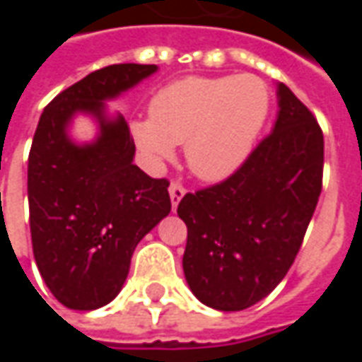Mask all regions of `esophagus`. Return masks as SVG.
<instances>
[{
  "instance_id": "1",
  "label": "esophagus",
  "mask_w": 362,
  "mask_h": 362,
  "mask_svg": "<svg viewBox=\"0 0 362 362\" xmlns=\"http://www.w3.org/2000/svg\"><path fill=\"white\" fill-rule=\"evenodd\" d=\"M168 194H170L173 209L176 211V207H178V204H180V199L184 197V194H186V188H184L182 184H178V182H173V184H170V188H168Z\"/></svg>"
}]
</instances>
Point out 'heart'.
Listing matches in <instances>:
<instances>
[{"instance_id":"obj_1","label":"heart","mask_w":362,"mask_h":362,"mask_svg":"<svg viewBox=\"0 0 362 362\" xmlns=\"http://www.w3.org/2000/svg\"><path fill=\"white\" fill-rule=\"evenodd\" d=\"M269 112V90L256 75L186 77L153 96L149 119L132 126L153 165L174 157L186 143V160L202 180L219 182L250 157Z\"/></svg>"}]
</instances>
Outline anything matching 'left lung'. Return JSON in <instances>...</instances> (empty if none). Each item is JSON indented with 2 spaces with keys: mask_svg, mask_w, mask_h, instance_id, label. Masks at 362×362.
<instances>
[{
  "mask_svg": "<svg viewBox=\"0 0 362 362\" xmlns=\"http://www.w3.org/2000/svg\"><path fill=\"white\" fill-rule=\"evenodd\" d=\"M277 119L235 174L186 194L182 258L192 293L215 310L236 312L266 298L300 250L320 192L324 135L312 112L277 83Z\"/></svg>",
  "mask_w": 362,
  "mask_h": 362,
  "instance_id": "1",
  "label": "left lung"
}]
</instances>
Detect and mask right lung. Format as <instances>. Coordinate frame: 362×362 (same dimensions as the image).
<instances>
[{
  "label": "right lung",
  "mask_w": 362,
  "mask_h": 362,
  "mask_svg": "<svg viewBox=\"0 0 362 362\" xmlns=\"http://www.w3.org/2000/svg\"><path fill=\"white\" fill-rule=\"evenodd\" d=\"M157 66L114 64L62 90L44 108L28 155V209L36 266L59 303L95 310L116 298L135 246L170 213L168 180L134 165L135 143L118 98ZM77 113L99 124L95 142L75 144Z\"/></svg>",
  "instance_id": "right-lung-1"
}]
</instances>
